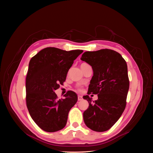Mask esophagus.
<instances>
[{"label":"esophagus","instance_id":"obj_1","mask_svg":"<svg viewBox=\"0 0 153 153\" xmlns=\"http://www.w3.org/2000/svg\"><path fill=\"white\" fill-rule=\"evenodd\" d=\"M77 98H78V100H79V101L81 100H82V95H78Z\"/></svg>","mask_w":153,"mask_h":153}]
</instances>
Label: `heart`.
<instances>
[{"label": "heart", "mask_w": 153, "mask_h": 153, "mask_svg": "<svg viewBox=\"0 0 153 153\" xmlns=\"http://www.w3.org/2000/svg\"><path fill=\"white\" fill-rule=\"evenodd\" d=\"M79 91H80V89H79Z\"/></svg>", "instance_id": "heart-1"}]
</instances>
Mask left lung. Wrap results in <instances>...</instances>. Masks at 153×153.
I'll list each match as a JSON object with an SVG mask.
<instances>
[{
  "label": "left lung",
  "instance_id": "obj_1",
  "mask_svg": "<svg viewBox=\"0 0 153 153\" xmlns=\"http://www.w3.org/2000/svg\"><path fill=\"white\" fill-rule=\"evenodd\" d=\"M92 66L94 76L87 94H97L93 101L89 95L83 99L89 104L83 114L86 126L93 131L109 130L122 115L129 89L127 64L118 52L109 49L86 51L81 58Z\"/></svg>",
  "mask_w": 153,
  "mask_h": 153
}]
</instances>
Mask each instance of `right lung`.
I'll return each mask as SVG.
<instances>
[{"instance_id":"right-lung-1","label":"right lung","mask_w":153,"mask_h":153,"mask_svg":"<svg viewBox=\"0 0 153 153\" xmlns=\"http://www.w3.org/2000/svg\"><path fill=\"white\" fill-rule=\"evenodd\" d=\"M82 52L48 47L30 61L26 77L27 107L31 118L45 131H57L66 125L77 95L69 91L64 95L65 99H58L54 91L66 81L69 69Z\"/></svg>"}]
</instances>
